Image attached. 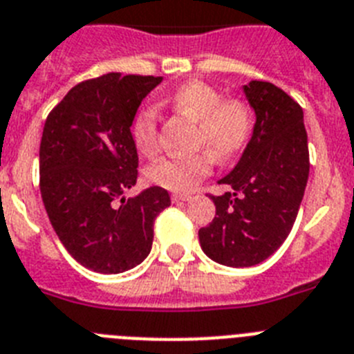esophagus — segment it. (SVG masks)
Instances as JSON below:
<instances>
[{
	"label": "esophagus",
	"mask_w": 354,
	"mask_h": 354,
	"mask_svg": "<svg viewBox=\"0 0 354 354\" xmlns=\"http://www.w3.org/2000/svg\"><path fill=\"white\" fill-rule=\"evenodd\" d=\"M171 199H173V203H183V201H189L190 194H181V192H174V194L171 196Z\"/></svg>",
	"instance_id": "34e87169"
}]
</instances>
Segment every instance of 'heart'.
Here are the masks:
<instances>
[{
  "instance_id": "b5f03b06",
  "label": "heart",
  "mask_w": 354,
  "mask_h": 354,
  "mask_svg": "<svg viewBox=\"0 0 354 354\" xmlns=\"http://www.w3.org/2000/svg\"><path fill=\"white\" fill-rule=\"evenodd\" d=\"M164 103L196 121L194 142L198 147H205L192 155L165 156L147 169L149 181L164 189L192 190L212 173L214 156L219 162L235 158L253 135L254 110L250 101L223 97L214 85L201 80H190L174 88ZM131 135L142 155H153L158 149V112L153 104L142 106L135 115Z\"/></svg>"
}]
</instances>
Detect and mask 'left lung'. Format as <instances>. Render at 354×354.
<instances>
[{
	"mask_svg": "<svg viewBox=\"0 0 354 354\" xmlns=\"http://www.w3.org/2000/svg\"><path fill=\"white\" fill-rule=\"evenodd\" d=\"M257 113L241 162L219 183L233 192L210 196L215 217L199 230L201 250L214 262L251 267L283 244L299 212L310 173L303 109L269 82L244 85Z\"/></svg>",
	"mask_w": 354,
	"mask_h": 354,
	"instance_id": "left-lung-1",
	"label": "left lung"
}]
</instances>
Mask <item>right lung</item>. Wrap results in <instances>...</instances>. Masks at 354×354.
<instances>
[{"label": "right lung", "instance_id": "1", "mask_svg": "<svg viewBox=\"0 0 354 354\" xmlns=\"http://www.w3.org/2000/svg\"><path fill=\"white\" fill-rule=\"evenodd\" d=\"M160 76L109 73L85 80L49 112L42 131L41 196L55 233L76 262L103 274L139 266L153 244L169 192L137 181L139 156L130 126Z\"/></svg>", "mask_w": 354, "mask_h": 354}]
</instances>
